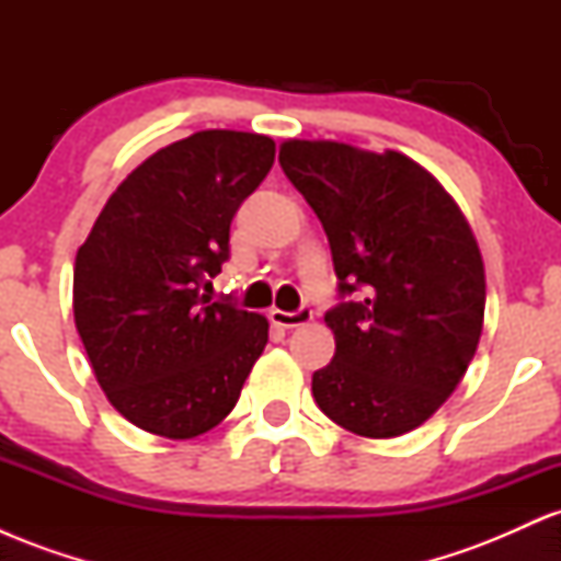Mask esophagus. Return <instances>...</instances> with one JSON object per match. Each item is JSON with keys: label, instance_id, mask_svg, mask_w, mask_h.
Listing matches in <instances>:
<instances>
[{"label": "esophagus", "instance_id": "esophagus-1", "mask_svg": "<svg viewBox=\"0 0 561 561\" xmlns=\"http://www.w3.org/2000/svg\"><path fill=\"white\" fill-rule=\"evenodd\" d=\"M311 319H313V311L308 306L298 308V311H279V308H274V311H272L274 324L276 327H285V330H295V327H306Z\"/></svg>", "mask_w": 561, "mask_h": 561}]
</instances>
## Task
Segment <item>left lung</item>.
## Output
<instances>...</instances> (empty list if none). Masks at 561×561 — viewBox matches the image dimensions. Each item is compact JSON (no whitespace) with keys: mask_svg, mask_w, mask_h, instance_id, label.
<instances>
[{"mask_svg":"<svg viewBox=\"0 0 561 561\" xmlns=\"http://www.w3.org/2000/svg\"><path fill=\"white\" fill-rule=\"evenodd\" d=\"M279 163L319 216L340 295L319 409L362 437H398L446 403L478 351L485 268L465 214L403 152L287 139Z\"/></svg>","mask_w":561,"mask_h":561,"instance_id":"1","label":"left lung"}]
</instances>
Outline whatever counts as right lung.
Masks as SVG:
<instances>
[{"label": "right lung", "mask_w": 561, "mask_h": 561, "mask_svg": "<svg viewBox=\"0 0 561 561\" xmlns=\"http://www.w3.org/2000/svg\"><path fill=\"white\" fill-rule=\"evenodd\" d=\"M274 152L272 137L227 128L173 141L118 184L76 253V330L107 401L145 433L214 430L268 343L266 317L199 289Z\"/></svg>", "instance_id": "1"}]
</instances>
